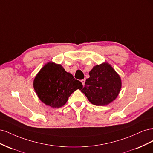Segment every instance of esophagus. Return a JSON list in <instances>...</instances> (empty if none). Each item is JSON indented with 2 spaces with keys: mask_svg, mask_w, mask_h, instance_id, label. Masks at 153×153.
Masks as SVG:
<instances>
[{
  "mask_svg": "<svg viewBox=\"0 0 153 153\" xmlns=\"http://www.w3.org/2000/svg\"><path fill=\"white\" fill-rule=\"evenodd\" d=\"M85 79H83V80H81V82H82V85H84V84H85Z\"/></svg>",
  "mask_w": 153,
  "mask_h": 153,
  "instance_id": "1",
  "label": "esophagus"
}]
</instances>
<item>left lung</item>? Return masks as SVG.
<instances>
[{
  "mask_svg": "<svg viewBox=\"0 0 153 153\" xmlns=\"http://www.w3.org/2000/svg\"><path fill=\"white\" fill-rule=\"evenodd\" d=\"M89 76L80 91L92 104L105 106L116 99L121 89V78L110 64L96 65L90 71Z\"/></svg>",
  "mask_w": 153,
  "mask_h": 153,
  "instance_id": "1",
  "label": "left lung"
}]
</instances>
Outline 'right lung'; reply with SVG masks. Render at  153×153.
<instances>
[{"label":"right lung","instance_id":"1","mask_svg":"<svg viewBox=\"0 0 153 153\" xmlns=\"http://www.w3.org/2000/svg\"><path fill=\"white\" fill-rule=\"evenodd\" d=\"M33 87L39 99L52 108H60L76 90L83 87L70 73L59 64L49 62L36 75Z\"/></svg>","mask_w":153,"mask_h":153}]
</instances>
